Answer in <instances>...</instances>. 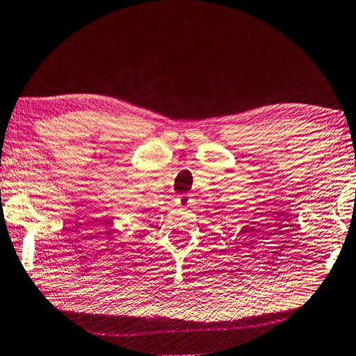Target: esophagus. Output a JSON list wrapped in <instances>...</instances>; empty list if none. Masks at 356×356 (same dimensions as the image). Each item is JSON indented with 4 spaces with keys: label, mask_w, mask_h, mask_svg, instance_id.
<instances>
[{
    "label": "esophagus",
    "mask_w": 356,
    "mask_h": 356,
    "mask_svg": "<svg viewBox=\"0 0 356 356\" xmlns=\"http://www.w3.org/2000/svg\"><path fill=\"white\" fill-rule=\"evenodd\" d=\"M177 206H179V208H188V206H189V197L188 195H180L177 198Z\"/></svg>",
    "instance_id": "obj_1"
}]
</instances>
